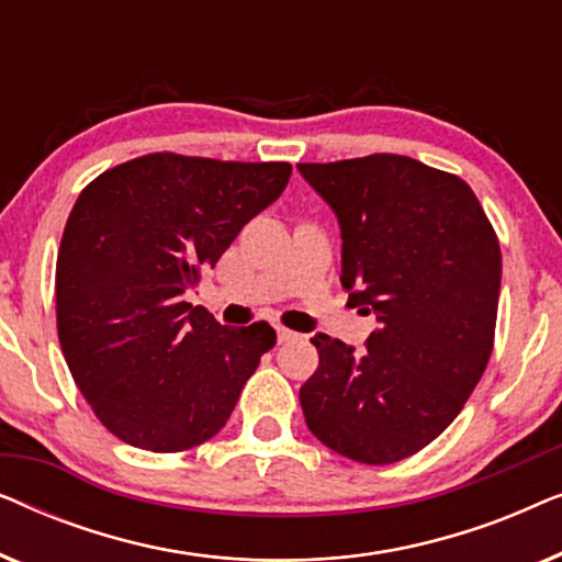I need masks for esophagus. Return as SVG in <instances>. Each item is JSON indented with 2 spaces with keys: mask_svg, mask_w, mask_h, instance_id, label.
<instances>
[{
  "mask_svg": "<svg viewBox=\"0 0 562 562\" xmlns=\"http://www.w3.org/2000/svg\"><path fill=\"white\" fill-rule=\"evenodd\" d=\"M276 335H279V342H291L299 337L294 329H286V327H276Z\"/></svg>",
  "mask_w": 562,
  "mask_h": 562,
  "instance_id": "obj_1",
  "label": "esophagus"
}]
</instances>
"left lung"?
<instances>
[{
	"mask_svg": "<svg viewBox=\"0 0 562 562\" xmlns=\"http://www.w3.org/2000/svg\"><path fill=\"white\" fill-rule=\"evenodd\" d=\"M296 168L340 222L350 302L381 322L366 352L312 337L319 366L299 391L306 427L356 463H396L448 429L486 371L498 237L463 179L414 158Z\"/></svg>",
	"mask_w": 562,
	"mask_h": 562,
	"instance_id": "8db88e82",
	"label": "left lung"
}]
</instances>
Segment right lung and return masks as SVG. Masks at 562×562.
<instances>
[{
	"label": "right lung",
	"instance_id": "add662e5",
	"mask_svg": "<svg viewBox=\"0 0 562 562\" xmlns=\"http://www.w3.org/2000/svg\"><path fill=\"white\" fill-rule=\"evenodd\" d=\"M289 176L281 160L150 153L76 199L56 263L58 340L76 386L122 442L181 452L225 427L276 329L225 327L183 294Z\"/></svg>",
	"mask_w": 562,
	"mask_h": 562
}]
</instances>
